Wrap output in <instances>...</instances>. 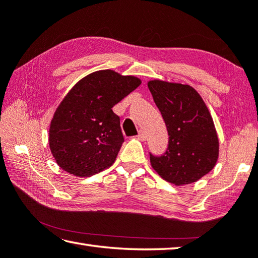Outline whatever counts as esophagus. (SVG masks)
Listing matches in <instances>:
<instances>
[{
	"label": "esophagus",
	"instance_id": "1",
	"mask_svg": "<svg viewBox=\"0 0 258 258\" xmlns=\"http://www.w3.org/2000/svg\"><path fill=\"white\" fill-rule=\"evenodd\" d=\"M138 138H139V140H141V141H145V140H146V135H145V132H144L143 130H140V131H139Z\"/></svg>",
	"mask_w": 258,
	"mask_h": 258
}]
</instances>
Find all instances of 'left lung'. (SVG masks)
Listing matches in <instances>:
<instances>
[{"instance_id":"left-lung-1","label":"left lung","mask_w":258,"mask_h":258,"mask_svg":"<svg viewBox=\"0 0 258 258\" xmlns=\"http://www.w3.org/2000/svg\"><path fill=\"white\" fill-rule=\"evenodd\" d=\"M148 87L169 133L165 153H150L151 165L172 184L196 182L215 168L219 155L218 136L204 99L189 85L154 79Z\"/></svg>"}]
</instances>
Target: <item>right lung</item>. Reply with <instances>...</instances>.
Returning <instances> with one entry per match:
<instances>
[{
    "label": "right lung",
    "mask_w": 258,
    "mask_h": 258,
    "mask_svg": "<svg viewBox=\"0 0 258 258\" xmlns=\"http://www.w3.org/2000/svg\"><path fill=\"white\" fill-rule=\"evenodd\" d=\"M140 85L138 77L105 69L86 76L69 90L49 128V146L60 168L86 178L115 162L124 138L112 108Z\"/></svg>",
    "instance_id": "1"
}]
</instances>
